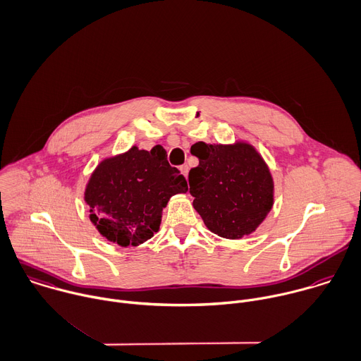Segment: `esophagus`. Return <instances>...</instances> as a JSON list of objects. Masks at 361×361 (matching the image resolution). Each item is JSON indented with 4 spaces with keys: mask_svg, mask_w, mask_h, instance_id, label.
I'll return each instance as SVG.
<instances>
[{
    "mask_svg": "<svg viewBox=\"0 0 361 361\" xmlns=\"http://www.w3.org/2000/svg\"><path fill=\"white\" fill-rule=\"evenodd\" d=\"M179 169H180V172L183 173V176H185V178H188V173H189V166H188V165H182Z\"/></svg>",
    "mask_w": 361,
    "mask_h": 361,
    "instance_id": "esophagus-1",
    "label": "esophagus"
}]
</instances>
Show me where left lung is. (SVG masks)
<instances>
[{"instance_id": "left-lung-1", "label": "left lung", "mask_w": 361, "mask_h": 361, "mask_svg": "<svg viewBox=\"0 0 361 361\" xmlns=\"http://www.w3.org/2000/svg\"><path fill=\"white\" fill-rule=\"evenodd\" d=\"M199 165L189 172L193 207L204 226L227 240L250 235L274 203L271 172L247 141L233 144L196 142Z\"/></svg>"}]
</instances>
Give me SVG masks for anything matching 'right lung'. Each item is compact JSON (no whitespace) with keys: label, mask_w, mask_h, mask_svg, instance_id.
<instances>
[{"label":"right lung","mask_w":361,"mask_h":361,"mask_svg":"<svg viewBox=\"0 0 361 361\" xmlns=\"http://www.w3.org/2000/svg\"><path fill=\"white\" fill-rule=\"evenodd\" d=\"M188 192L185 176L166 159V151L133 145L102 159L91 173L84 200L98 233L119 246H138L159 230L169 199Z\"/></svg>","instance_id":"right-lung-1"}]
</instances>
